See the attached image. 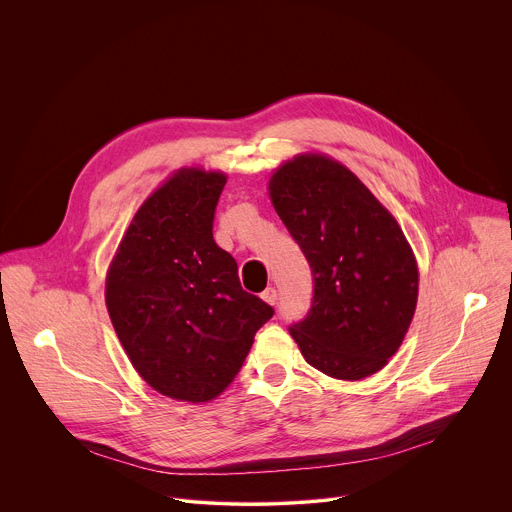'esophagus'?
Masks as SVG:
<instances>
[{
    "label": "esophagus",
    "instance_id": "esophagus-1",
    "mask_svg": "<svg viewBox=\"0 0 512 512\" xmlns=\"http://www.w3.org/2000/svg\"><path fill=\"white\" fill-rule=\"evenodd\" d=\"M261 298L267 302V304H271V306H275L277 304V289L275 287H267L263 294H261Z\"/></svg>",
    "mask_w": 512,
    "mask_h": 512
}]
</instances>
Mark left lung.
<instances>
[{
	"label": "left lung",
	"mask_w": 512,
	"mask_h": 512,
	"mask_svg": "<svg viewBox=\"0 0 512 512\" xmlns=\"http://www.w3.org/2000/svg\"><path fill=\"white\" fill-rule=\"evenodd\" d=\"M269 194L312 269V306L289 326L304 358L344 381L381 371L417 304V263L401 227L348 168L324 156L283 164Z\"/></svg>",
	"instance_id": "8db88e82"
}]
</instances>
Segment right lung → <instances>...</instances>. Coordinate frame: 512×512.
Returning a JSON list of instances; mask_svg holds the SVG:
<instances>
[{
    "instance_id": "right-lung-1",
    "label": "right lung",
    "mask_w": 512,
    "mask_h": 512,
    "mask_svg": "<svg viewBox=\"0 0 512 512\" xmlns=\"http://www.w3.org/2000/svg\"><path fill=\"white\" fill-rule=\"evenodd\" d=\"M221 172L184 168L141 204L109 267L113 328L143 381L204 403L241 371L273 308L241 287L231 253L212 239Z\"/></svg>"
}]
</instances>
